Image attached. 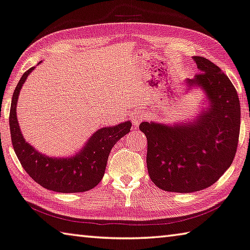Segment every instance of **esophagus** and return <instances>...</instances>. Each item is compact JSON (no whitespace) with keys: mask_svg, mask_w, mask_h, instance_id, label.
Segmentation results:
<instances>
[{"mask_svg":"<svg viewBox=\"0 0 250 250\" xmlns=\"http://www.w3.org/2000/svg\"><path fill=\"white\" fill-rule=\"evenodd\" d=\"M146 114L143 112V110H137L136 113H134V115L132 117V123L134 125V127H138V125L145 120Z\"/></svg>","mask_w":250,"mask_h":250,"instance_id":"1","label":"esophagus"}]
</instances>
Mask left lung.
Here are the masks:
<instances>
[{"label":"left lung","instance_id":"1","mask_svg":"<svg viewBox=\"0 0 250 250\" xmlns=\"http://www.w3.org/2000/svg\"><path fill=\"white\" fill-rule=\"evenodd\" d=\"M193 59L200 73L186 80L187 87L203 89L209 106L194 122L140 125L147 138L150 179L174 193L203 190L217 182L234 161L239 138L240 104L234 85L209 60Z\"/></svg>","mask_w":250,"mask_h":250}]
</instances>
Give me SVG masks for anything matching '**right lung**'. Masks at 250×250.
<instances>
[{"label":"right lung","instance_id":"add662e5","mask_svg":"<svg viewBox=\"0 0 250 250\" xmlns=\"http://www.w3.org/2000/svg\"><path fill=\"white\" fill-rule=\"evenodd\" d=\"M34 68L24 73L12 97L10 130L16 156L30 177L46 189L59 193H82L92 189L103 178L113 146L129 133L132 123L127 121L97 129L80 152L72 157H48L38 152L24 140L16 117L20 91Z\"/></svg>","mask_w":250,"mask_h":250}]
</instances>
